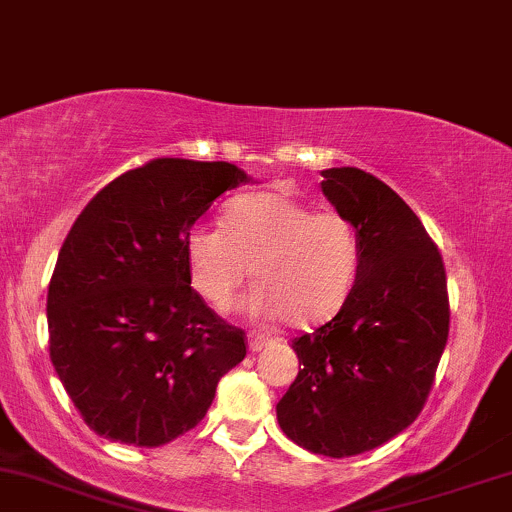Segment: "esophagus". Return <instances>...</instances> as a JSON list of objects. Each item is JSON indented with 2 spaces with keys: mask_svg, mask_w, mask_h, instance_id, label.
I'll return each instance as SVG.
<instances>
[{
  "mask_svg": "<svg viewBox=\"0 0 512 512\" xmlns=\"http://www.w3.org/2000/svg\"><path fill=\"white\" fill-rule=\"evenodd\" d=\"M269 342H272V339H269L267 334H262V332H250V334H248V346H250V351H262L264 346H267Z\"/></svg>",
  "mask_w": 512,
  "mask_h": 512,
  "instance_id": "obj_1",
  "label": "esophagus"
}]
</instances>
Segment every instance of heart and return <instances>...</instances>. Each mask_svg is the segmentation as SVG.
I'll return each mask as SVG.
<instances>
[{"instance_id":"1","label":"heart","mask_w":512,"mask_h":512,"mask_svg":"<svg viewBox=\"0 0 512 512\" xmlns=\"http://www.w3.org/2000/svg\"><path fill=\"white\" fill-rule=\"evenodd\" d=\"M192 289L228 310L250 274L245 310L257 320L313 327L342 310L361 272L363 243L344 211H315L281 192H252L226 207V221L195 223L185 240Z\"/></svg>"}]
</instances>
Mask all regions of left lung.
I'll use <instances>...</instances> for the list:
<instances>
[{
	"instance_id": "left-lung-1",
	"label": "left lung",
	"mask_w": 512,
	"mask_h": 512,
	"mask_svg": "<svg viewBox=\"0 0 512 512\" xmlns=\"http://www.w3.org/2000/svg\"><path fill=\"white\" fill-rule=\"evenodd\" d=\"M322 178L325 197L361 233V272L330 322L293 339L301 368L276 419L301 448L351 457L424 409L448 344V279L438 245L392 187L351 166Z\"/></svg>"
}]
</instances>
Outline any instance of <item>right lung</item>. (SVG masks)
I'll use <instances>...</instances> for the list:
<instances>
[{"instance_id": "add662e5", "label": "right lung", "mask_w": 512, "mask_h": 512, "mask_svg": "<svg viewBox=\"0 0 512 512\" xmlns=\"http://www.w3.org/2000/svg\"><path fill=\"white\" fill-rule=\"evenodd\" d=\"M250 178L226 161L154 158L86 204L48 289L50 361L98 436L158 448L204 419L248 354L192 289L185 240L216 197Z\"/></svg>"}]
</instances>
